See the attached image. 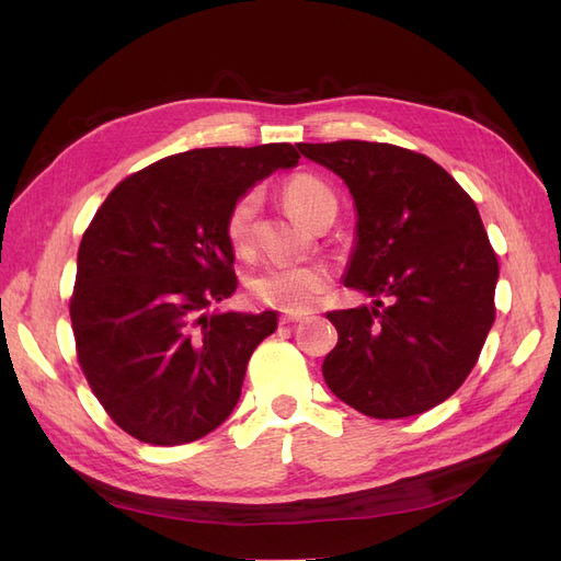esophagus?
<instances>
[{"mask_svg": "<svg viewBox=\"0 0 561 561\" xmlns=\"http://www.w3.org/2000/svg\"><path fill=\"white\" fill-rule=\"evenodd\" d=\"M301 320H304V316H299V313H283L280 316L283 325H293V322H301Z\"/></svg>", "mask_w": 561, "mask_h": 561, "instance_id": "34e87169", "label": "esophagus"}]
</instances>
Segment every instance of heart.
<instances>
[{
	"label": "heart",
	"mask_w": 561,
	"mask_h": 561,
	"mask_svg": "<svg viewBox=\"0 0 561 561\" xmlns=\"http://www.w3.org/2000/svg\"><path fill=\"white\" fill-rule=\"evenodd\" d=\"M285 203L301 222H311V217L325 206H336V196L330 186L311 173L293 175L285 182ZM262 208V192L248 190L233 201L227 215V241L236 252H248L257 229V215ZM330 287V271L320 264H268L254 271L248 278V295L285 313H307L318 297Z\"/></svg>",
	"instance_id": "obj_1"
}]
</instances>
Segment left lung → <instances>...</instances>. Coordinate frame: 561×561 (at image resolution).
<instances>
[{
  "instance_id": "1",
  "label": "left lung",
  "mask_w": 561,
  "mask_h": 561,
  "mask_svg": "<svg viewBox=\"0 0 561 561\" xmlns=\"http://www.w3.org/2000/svg\"><path fill=\"white\" fill-rule=\"evenodd\" d=\"M297 147L348 186L358 222L344 285L375 297L371 307L328 313L339 342L322 377L367 416L428 412L466 381L496 318L499 260L478 206L412 149L363 140Z\"/></svg>"
}]
</instances>
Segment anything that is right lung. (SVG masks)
Wrapping results in <instances>:
<instances>
[{"label":"right lung","mask_w":561,"mask_h":561,"mask_svg":"<svg viewBox=\"0 0 561 561\" xmlns=\"http://www.w3.org/2000/svg\"><path fill=\"white\" fill-rule=\"evenodd\" d=\"M297 163L287 142L182 151L118 182L83 233L70 299L77 358L112 421L140 443H194L233 412L278 316L215 309L239 285L227 215Z\"/></svg>","instance_id":"right-lung-1"}]
</instances>
